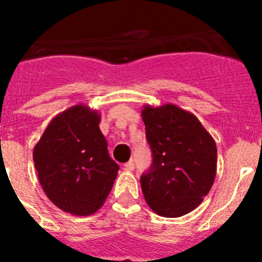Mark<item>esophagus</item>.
Masks as SVG:
<instances>
[{"instance_id": "1", "label": "esophagus", "mask_w": 262, "mask_h": 262, "mask_svg": "<svg viewBox=\"0 0 262 262\" xmlns=\"http://www.w3.org/2000/svg\"><path fill=\"white\" fill-rule=\"evenodd\" d=\"M124 169H126V170H129V172L135 169V164H134L133 160H129V161H127V163L124 164Z\"/></svg>"}]
</instances>
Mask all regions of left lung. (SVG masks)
I'll list each match as a JSON object with an SVG mask.
<instances>
[{"label": "left lung", "instance_id": "8db88e82", "mask_svg": "<svg viewBox=\"0 0 262 262\" xmlns=\"http://www.w3.org/2000/svg\"><path fill=\"white\" fill-rule=\"evenodd\" d=\"M151 145V170L140 178L148 206L160 216L189 214L209 194L216 176V144L200 119L173 103L142 110Z\"/></svg>", "mask_w": 262, "mask_h": 262}]
</instances>
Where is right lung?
Returning <instances> with one entry per match:
<instances>
[{"instance_id":"obj_1","label":"right lung","mask_w":262,"mask_h":262,"mask_svg":"<svg viewBox=\"0 0 262 262\" xmlns=\"http://www.w3.org/2000/svg\"><path fill=\"white\" fill-rule=\"evenodd\" d=\"M101 114L78 103L48 123L34 147V163L48 200L62 211L88 216L113 189L119 166L99 129Z\"/></svg>"}]
</instances>
